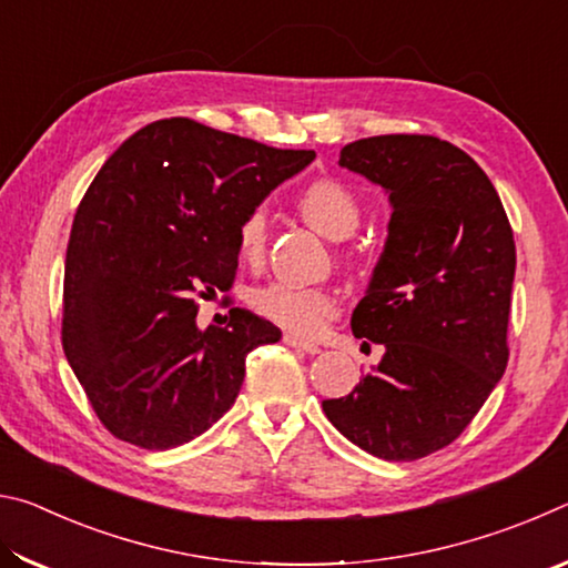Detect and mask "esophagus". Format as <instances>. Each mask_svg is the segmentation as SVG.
I'll list each match as a JSON object with an SVG mask.
<instances>
[{
	"instance_id": "1",
	"label": "esophagus",
	"mask_w": 568,
	"mask_h": 568,
	"mask_svg": "<svg viewBox=\"0 0 568 568\" xmlns=\"http://www.w3.org/2000/svg\"><path fill=\"white\" fill-rule=\"evenodd\" d=\"M283 341H285V345H291V348H297V351H303V353H307V355L321 353V345L297 338V335H293V333H285Z\"/></svg>"
}]
</instances>
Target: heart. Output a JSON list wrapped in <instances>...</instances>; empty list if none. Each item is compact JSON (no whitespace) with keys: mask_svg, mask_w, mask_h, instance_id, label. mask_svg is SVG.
<instances>
[{"mask_svg":"<svg viewBox=\"0 0 568 568\" xmlns=\"http://www.w3.org/2000/svg\"><path fill=\"white\" fill-rule=\"evenodd\" d=\"M297 210L305 223L331 240L351 237L361 225L363 203L351 185L335 178H321L301 190ZM267 235V210L263 205L250 207L240 217L235 227V245L245 263L257 265L265 257ZM250 305L281 328L295 335H318L335 315L341 301L331 287L321 285H295V283H267L250 293Z\"/></svg>","mask_w":568,"mask_h":568,"instance_id":"obj_1","label":"heart"}]
</instances>
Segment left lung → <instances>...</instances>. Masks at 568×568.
<instances>
[{"label": "left lung", "instance_id": "1", "mask_svg": "<svg viewBox=\"0 0 568 568\" xmlns=\"http://www.w3.org/2000/svg\"><path fill=\"white\" fill-rule=\"evenodd\" d=\"M341 165L386 187L393 205L351 321L355 338L386 353L323 410L368 454L416 460L454 444L504 376L514 230L486 172L434 134L355 140Z\"/></svg>", "mask_w": 568, "mask_h": 568}]
</instances>
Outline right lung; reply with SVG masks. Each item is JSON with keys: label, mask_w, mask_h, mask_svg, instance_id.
<instances>
[{"label": "right lung", "mask_w": 568, "mask_h": 568, "mask_svg": "<svg viewBox=\"0 0 568 568\" xmlns=\"http://www.w3.org/2000/svg\"><path fill=\"white\" fill-rule=\"evenodd\" d=\"M313 158L170 118L94 175L67 243L62 348L114 438L168 450L205 434L235 403L247 353L281 341L243 307L200 331L197 301L233 287L240 217Z\"/></svg>", "instance_id": "obj_1"}]
</instances>
